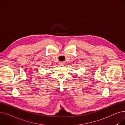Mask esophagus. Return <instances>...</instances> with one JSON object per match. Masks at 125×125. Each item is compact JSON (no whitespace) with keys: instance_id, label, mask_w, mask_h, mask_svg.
I'll use <instances>...</instances> for the list:
<instances>
[{"instance_id":"obj_1","label":"esophagus","mask_w":125,"mask_h":125,"mask_svg":"<svg viewBox=\"0 0 125 125\" xmlns=\"http://www.w3.org/2000/svg\"><path fill=\"white\" fill-rule=\"evenodd\" d=\"M64 64V63L63 62H60V63H59V65H60V66H63Z\"/></svg>"}]
</instances>
